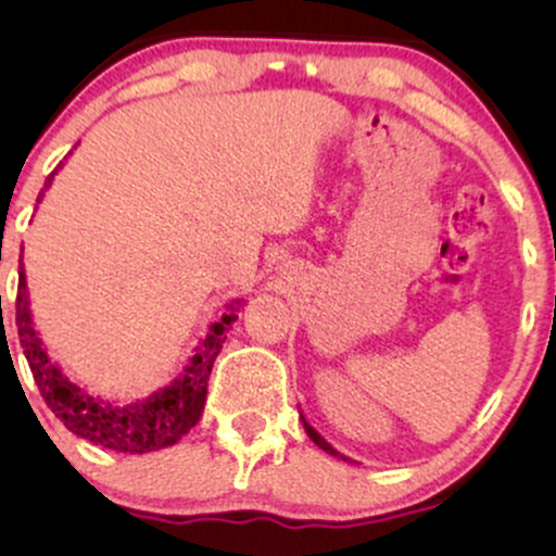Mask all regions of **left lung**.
<instances>
[{"instance_id":"8db88e82","label":"left lung","mask_w":556,"mask_h":556,"mask_svg":"<svg viewBox=\"0 0 556 556\" xmlns=\"http://www.w3.org/2000/svg\"><path fill=\"white\" fill-rule=\"evenodd\" d=\"M300 420H303V429H305V433H308V437H311V442H314L316 446H321V450H324V452H327V455H331V457H340V460H344V463H348V460H350V457H348V455H342V452H340V450H334V446H331V444L327 442V439H324V437H321V433H318V431L314 429V426H311V424H308V420H305V416H303V413H300ZM350 463H353V460H350Z\"/></svg>"}]
</instances>
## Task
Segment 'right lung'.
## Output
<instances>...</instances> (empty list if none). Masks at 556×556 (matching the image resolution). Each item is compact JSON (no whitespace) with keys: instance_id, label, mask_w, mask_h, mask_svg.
Listing matches in <instances>:
<instances>
[{"instance_id":"add662e5","label":"right lung","mask_w":556,"mask_h":556,"mask_svg":"<svg viewBox=\"0 0 556 556\" xmlns=\"http://www.w3.org/2000/svg\"><path fill=\"white\" fill-rule=\"evenodd\" d=\"M56 169L43 182L38 203H41L43 193L52 185ZM240 308L242 300H232L219 321H214L206 337L198 342L195 353L185 363L182 371L167 387L156 389L149 397L132 402L96 397V394L73 384L70 376H65V371L60 368V363L49 358L41 334L34 327V316H30L25 269L21 271V287H17L15 321L25 361H28L30 371H34L41 397L52 407L54 416L65 424V429L73 431L75 437L88 439L91 444L106 446V450L125 452V455H143V452H156L164 450V446L177 444L198 424L203 405H206V387L214 361L222 353V344H225L227 331L232 327L235 318H238Z\"/></svg>"}]
</instances>
